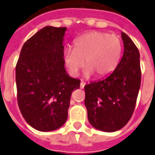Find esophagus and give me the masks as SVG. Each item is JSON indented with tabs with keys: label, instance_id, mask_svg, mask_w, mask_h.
<instances>
[{
	"label": "esophagus",
	"instance_id": "1",
	"mask_svg": "<svg viewBox=\"0 0 155 155\" xmlns=\"http://www.w3.org/2000/svg\"><path fill=\"white\" fill-rule=\"evenodd\" d=\"M84 86H85V83L81 81V82H80V88H84Z\"/></svg>",
	"mask_w": 155,
	"mask_h": 155
}]
</instances>
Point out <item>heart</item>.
I'll list each match as a JSON object with an SVG mask.
<instances>
[{
  "label": "heart",
  "instance_id": "b5f03b06",
  "mask_svg": "<svg viewBox=\"0 0 155 155\" xmlns=\"http://www.w3.org/2000/svg\"><path fill=\"white\" fill-rule=\"evenodd\" d=\"M74 47L75 49L66 48L63 54L64 63L72 76H77L84 67V60L87 76L93 73L98 77L105 76L117 66L122 51L120 38L100 31L87 33L77 38Z\"/></svg>",
  "mask_w": 155,
  "mask_h": 155
}]
</instances>
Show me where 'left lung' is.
Wrapping results in <instances>:
<instances>
[{"label": "left lung", "mask_w": 155, "mask_h": 155, "mask_svg": "<svg viewBox=\"0 0 155 155\" xmlns=\"http://www.w3.org/2000/svg\"><path fill=\"white\" fill-rule=\"evenodd\" d=\"M124 53L108 77L84 86L90 124L104 132L123 128L132 117L141 85L140 54L131 38L121 33Z\"/></svg>", "instance_id": "8db88e82"}]
</instances>
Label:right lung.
<instances>
[{
  "mask_svg": "<svg viewBox=\"0 0 155 155\" xmlns=\"http://www.w3.org/2000/svg\"><path fill=\"white\" fill-rule=\"evenodd\" d=\"M66 27L46 26L24 43L16 65L18 103L23 117L42 132L60 128L68 118L71 95L80 80L66 72Z\"/></svg>",
  "mask_w": 155,
  "mask_h": 155,
  "instance_id": "right-lung-1",
  "label": "right lung"
}]
</instances>
